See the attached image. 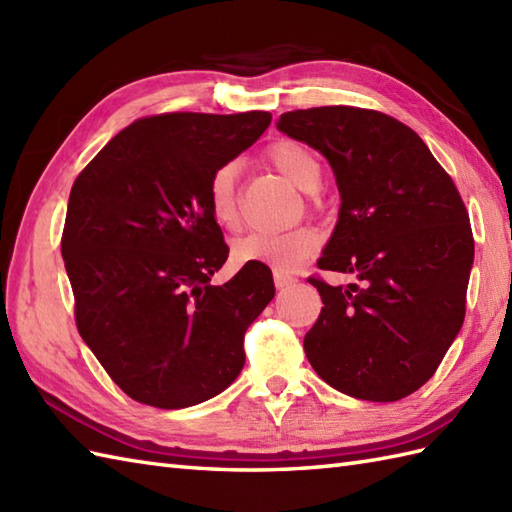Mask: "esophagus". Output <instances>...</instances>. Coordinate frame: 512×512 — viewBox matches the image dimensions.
<instances>
[{
  "label": "esophagus",
  "instance_id": "1",
  "mask_svg": "<svg viewBox=\"0 0 512 512\" xmlns=\"http://www.w3.org/2000/svg\"><path fill=\"white\" fill-rule=\"evenodd\" d=\"M295 277L292 275H286V273H279V270H275V286L277 288H284V286H290V284H295Z\"/></svg>",
  "mask_w": 512,
  "mask_h": 512
}]
</instances>
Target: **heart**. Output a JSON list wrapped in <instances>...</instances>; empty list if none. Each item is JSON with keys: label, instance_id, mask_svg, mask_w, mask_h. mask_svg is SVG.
<instances>
[{"label": "heart", "instance_id": "1", "mask_svg": "<svg viewBox=\"0 0 512 512\" xmlns=\"http://www.w3.org/2000/svg\"><path fill=\"white\" fill-rule=\"evenodd\" d=\"M266 158L281 176H286L301 191H317L321 184V162L314 151L297 140H277L268 147ZM310 202L317 206L314 193ZM209 209L217 226L224 231H237L242 224L239 206V162L231 160L217 167L209 182ZM319 235L310 226H297L290 231H253L237 239L233 257L237 264H266L279 273L295 270L319 250Z\"/></svg>", "mask_w": 512, "mask_h": 512}]
</instances>
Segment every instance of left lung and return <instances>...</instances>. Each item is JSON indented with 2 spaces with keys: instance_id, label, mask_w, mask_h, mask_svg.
I'll return each instance as SVG.
<instances>
[{
  "instance_id": "obj_1",
  "label": "left lung",
  "mask_w": 512,
  "mask_h": 512,
  "mask_svg": "<svg viewBox=\"0 0 512 512\" xmlns=\"http://www.w3.org/2000/svg\"><path fill=\"white\" fill-rule=\"evenodd\" d=\"M277 127L330 160L341 191L321 270L323 308L303 339L310 365L347 396L394 402L436 374L466 314L475 242L462 195L424 140L376 110L325 105Z\"/></svg>"
}]
</instances>
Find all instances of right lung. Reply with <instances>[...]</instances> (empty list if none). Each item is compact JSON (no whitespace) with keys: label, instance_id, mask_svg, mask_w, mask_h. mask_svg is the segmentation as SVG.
<instances>
[{"label":"right lung","instance_id":"1","mask_svg":"<svg viewBox=\"0 0 512 512\" xmlns=\"http://www.w3.org/2000/svg\"><path fill=\"white\" fill-rule=\"evenodd\" d=\"M270 112L138 118L76 176L61 235L83 341L125 394L182 409L242 372L244 334L275 297L266 264L211 286L228 257L209 209L213 171Z\"/></svg>","mask_w":512,"mask_h":512}]
</instances>
